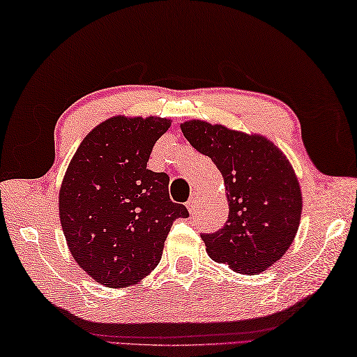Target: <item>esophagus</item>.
Masks as SVG:
<instances>
[{"mask_svg":"<svg viewBox=\"0 0 357 357\" xmlns=\"http://www.w3.org/2000/svg\"><path fill=\"white\" fill-rule=\"evenodd\" d=\"M186 208L191 214L197 213V208H199V197H197V195H195V194L191 195V199L186 202Z\"/></svg>","mask_w":357,"mask_h":357,"instance_id":"1","label":"esophagus"}]
</instances>
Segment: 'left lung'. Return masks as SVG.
I'll return each mask as SVG.
<instances>
[{
	"label": "left lung",
	"mask_w": 357,
	"mask_h": 357,
	"mask_svg": "<svg viewBox=\"0 0 357 357\" xmlns=\"http://www.w3.org/2000/svg\"><path fill=\"white\" fill-rule=\"evenodd\" d=\"M180 128L215 163L228 191L225 227L202 234L211 259L242 274L265 271L287 252L301 222V186L287 157L265 137L200 120Z\"/></svg>",
	"instance_id": "left-lung-1"
}]
</instances>
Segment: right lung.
<instances>
[{"label": "right lung", "mask_w": 357, "mask_h": 357, "mask_svg": "<svg viewBox=\"0 0 357 357\" xmlns=\"http://www.w3.org/2000/svg\"><path fill=\"white\" fill-rule=\"evenodd\" d=\"M171 126L158 117H114L79 144L60 189V220L77 264L109 288L140 282L158 265L172 222L189 217L169 199V177L146 169Z\"/></svg>", "instance_id": "obj_1"}]
</instances>
